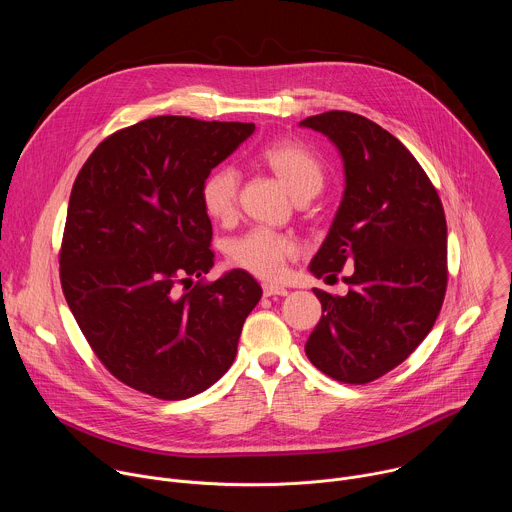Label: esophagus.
Instances as JSON below:
<instances>
[{"label": "esophagus", "mask_w": 512, "mask_h": 512, "mask_svg": "<svg viewBox=\"0 0 512 512\" xmlns=\"http://www.w3.org/2000/svg\"><path fill=\"white\" fill-rule=\"evenodd\" d=\"M263 294L267 298H271V296H287V289L283 285H277V283H265L263 285Z\"/></svg>", "instance_id": "1"}]
</instances>
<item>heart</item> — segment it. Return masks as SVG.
Masks as SVG:
<instances>
[{
  "instance_id": "heart-1",
  "label": "heart",
  "mask_w": 512,
  "mask_h": 512,
  "mask_svg": "<svg viewBox=\"0 0 512 512\" xmlns=\"http://www.w3.org/2000/svg\"><path fill=\"white\" fill-rule=\"evenodd\" d=\"M261 162L294 198L322 188V164L302 143L277 141L261 154ZM237 194L239 174L229 166L212 170L200 186L202 208L214 221H229L235 214ZM294 253V241L269 229H253L229 245V259L237 267L265 279L277 277L283 271L285 261Z\"/></svg>"
}]
</instances>
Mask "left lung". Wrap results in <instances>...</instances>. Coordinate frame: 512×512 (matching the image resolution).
Instances as JSON below:
<instances>
[{"label":"left lung","mask_w":512,"mask_h":512,"mask_svg":"<svg viewBox=\"0 0 512 512\" xmlns=\"http://www.w3.org/2000/svg\"><path fill=\"white\" fill-rule=\"evenodd\" d=\"M300 125L326 135L344 168L340 206L308 269L334 277L352 265L346 296L314 289L322 318L306 354L324 375L364 385L401 364L442 310L446 214L423 168L381 125L348 111Z\"/></svg>","instance_id":"8db88e82"}]
</instances>
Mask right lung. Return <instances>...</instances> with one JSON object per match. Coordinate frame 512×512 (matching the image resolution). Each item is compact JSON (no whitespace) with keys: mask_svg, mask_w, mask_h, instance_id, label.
I'll list each match as a JSON object with an SVG mask.
<instances>
[{"mask_svg":"<svg viewBox=\"0 0 512 512\" xmlns=\"http://www.w3.org/2000/svg\"><path fill=\"white\" fill-rule=\"evenodd\" d=\"M253 123L162 115L101 141L72 186L60 249L66 304L121 383L158 399L202 393L235 360L263 289L243 269L212 283L204 178Z\"/></svg>","mask_w":512,"mask_h":512,"instance_id":"obj_1","label":"right lung"}]
</instances>
